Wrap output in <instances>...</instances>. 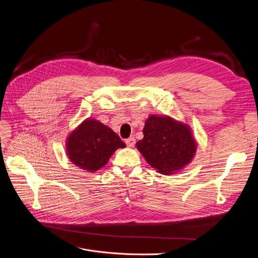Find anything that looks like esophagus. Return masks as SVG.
Wrapping results in <instances>:
<instances>
[{
  "label": "esophagus",
  "instance_id": "obj_1",
  "mask_svg": "<svg viewBox=\"0 0 258 258\" xmlns=\"http://www.w3.org/2000/svg\"><path fill=\"white\" fill-rule=\"evenodd\" d=\"M125 143H126V145H127L128 147H134V146H135V143H136V140H135L134 137H131V138H128V139L125 140Z\"/></svg>",
  "mask_w": 258,
  "mask_h": 258
}]
</instances>
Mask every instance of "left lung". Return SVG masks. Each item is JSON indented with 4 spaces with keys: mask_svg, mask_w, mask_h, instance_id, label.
Instances as JSON below:
<instances>
[{
    "mask_svg": "<svg viewBox=\"0 0 258 258\" xmlns=\"http://www.w3.org/2000/svg\"><path fill=\"white\" fill-rule=\"evenodd\" d=\"M143 135L144 138L136 146L147 163L160 173L176 172L195 156L197 147L190 127L172 118L149 116Z\"/></svg>",
    "mask_w": 258,
    "mask_h": 258,
    "instance_id": "obj_1",
    "label": "left lung"
}]
</instances>
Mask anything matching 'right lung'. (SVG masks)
<instances>
[{
    "mask_svg": "<svg viewBox=\"0 0 258 258\" xmlns=\"http://www.w3.org/2000/svg\"><path fill=\"white\" fill-rule=\"evenodd\" d=\"M125 143L110 127L95 119H87L67 139L70 160L78 167L93 172L104 167L117 148Z\"/></svg>",
    "mask_w": 258,
    "mask_h": 258,
    "instance_id": "right-lung-1",
    "label": "right lung"
}]
</instances>
